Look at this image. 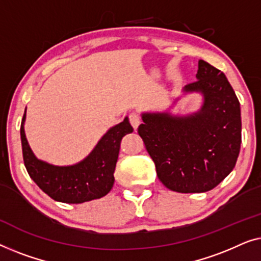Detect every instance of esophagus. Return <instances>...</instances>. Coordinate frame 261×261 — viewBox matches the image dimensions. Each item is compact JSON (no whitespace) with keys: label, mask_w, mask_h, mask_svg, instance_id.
I'll return each instance as SVG.
<instances>
[{"label":"esophagus","mask_w":261,"mask_h":261,"mask_svg":"<svg viewBox=\"0 0 261 261\" xmlns=\"http://www.w3.org/2000/svg\"><path fill=\"white\" fill-rule=\"evenodd\" d=\"M129 120H130L131 125L134 129H137V127L139 126V124H141V118H139V116L137 115V113H131V115L129 116Z\"/></svg>","instance_id":"1"}]
</instances>
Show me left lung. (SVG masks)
Wrapping results in <instances>:
<instances>
[{"label":"left lung","mask_w":261,"mask_h":261,"mask_svg":"<svg viewBox=\"0 0 261 261\" xmlns=\"http://www.w3.org/2000/svg\"><path fill=\"white\" fill-rule=\"evenodd\" d=\"M196 79L183 92L202 94L199 111L186 116L144 112L138 127L160 181L177 193L215 188L236 167L240 152V102L233 87L203 60H199Z\"/></svg>","instance_id":"left-lung-1"}]
</instances>
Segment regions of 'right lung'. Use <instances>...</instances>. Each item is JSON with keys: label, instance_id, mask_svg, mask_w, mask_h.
Masks as SVG:
<instances>
[{"label": "right lung", "instance_id": "right-lung-1", "mask_svg": "<svg viewBox=\"0 0 261 261\" xmlns=\"http://www.w3.org/2000/svg\"><path fill=\"white\" fill-rule=\"evenodd\" d=\"M25 111L21 123V143L24 167L39 188L64 203H83L100 199L112 189L120 141L134 131L129 118L112 126L97 143L94 149L73 166H53L36 159L24 134Z\"/></svg>", "mask_w": 261, "mask_h": 261}]
</instances>
